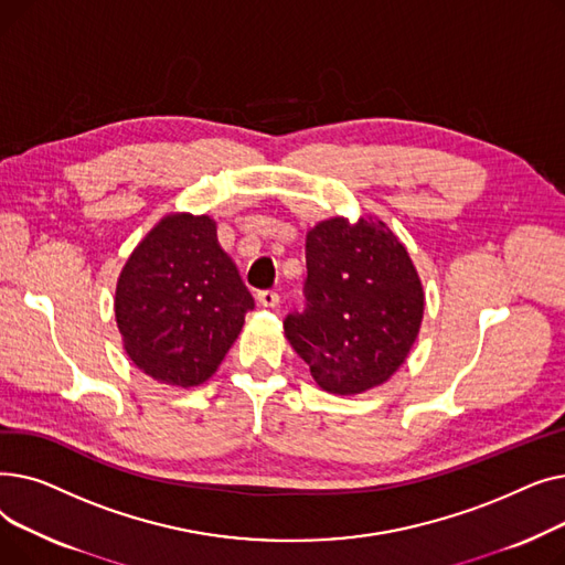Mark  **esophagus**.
<instances>
[{
  "mask_svg": "<svg viewBox=\"0 0 565 565\" xmlns=\"http://www.w3.org/2000/svg\"><path fill=\"white\" fill-rule=\"evenodd\" d=\"M258 305L265 307V309H275L279 305V295L275 290H260L258 292Z\"/></svg>",
  "mask_w": 565,
  "mask_h": 565,
  "instance_id": "1",
  "label": "esophagus"
}]
</instances>
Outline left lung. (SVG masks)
I'll return each mask as SVG.
<instances>
[{"instance_id":"obj_1","label":"left lung","mask_w":565,"mask_h":565,"mask_svg":"<svg viewBox=\"0 0 565 565\" xmlns=\"http://www.w3.org/2000/svg\"><path fill=\"white\" fill-rule=\"evenodd\" d=\"M307 309L284 334L318 387L337 396L387 382L419 337L426 292L405 245L377 217L307 231Z\"/></svg>"}]
</instances>
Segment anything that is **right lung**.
<instances>
[{"label":"right lung","instance_id":"obj_1","mask_svg":"<svg viewBox=\"0 0 565 565\" xmlns=\"http://www.w3.org/2000/svg\"><path fill=\"white\" fill-rule=\"evenodd\" d=\"M254 298L207 215H164L128 256L114 316L130 362L171 387H199L220 369Z\"/></svg>","mask_w":565,"mask_h":565}]
</instances>
